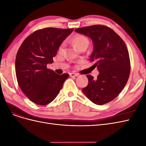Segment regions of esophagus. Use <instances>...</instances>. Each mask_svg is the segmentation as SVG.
Wrapping results in <instances>:
<instances>
[{
    "instance_id": "1",
    "label": "esophagus",
    "mask_w": 146,
    "mask_h": 146,
    "mask_svg": "<svg viewBox=\"0 0 146 146\" xmlns=\"http://www.w3.org/2000/svg\"><path fill=\"white\" fill-rule=\"evenodd\" d=\"M70 77H77L78 76V74L76 73H70L69 74Z\"/></svg>"
}]
</instances>
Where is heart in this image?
Returning a JSON list of instances; mask_svg holds the SVG:
<instances>
[{
	"label": "heart",
	"mask_w": 146,
	"mask_h": 146,
	"mask_svg": "<svg viewBox=\"0 0 146 146\" xmlns=\"http://www.w3.org/2000/svg\"><path fill=\"white\" fill-rule=\"evenodd\" d=\"M72 42L80 50L83 47L87 48L90 43L89 39H88L86 36L81 35H76V36L72 39ZM64 46V43L61 44L60 46L59 47L60 52L63 50Z\"/></svg>",
	"instance_id": "b5f03b06"
}]
</instances>
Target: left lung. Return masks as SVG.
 <instances>
[{
	"label": "left lung",
	"instance_id": "1",
	"mask_svg": "<svg viewBox=\"0 0 146 146\" xmlns=\"http://www.w3.org/2000/svg\"><path fill=\"white\" fill-rule=\"evenodd\" d=\"M91 39L93 51L90 61H95L99 74L97 79L87 75L88 84L83 93L92 102L102 105L110 102L119 94L129 80L130 62L125 42L107 26L91 25L75 30Z\"/></svg>",
	"mask_w": 146,
	"mask_h": 146
}]
</instances>
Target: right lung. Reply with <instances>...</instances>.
Here are the masks:
<instances>
[{
  "label": "right lung",
  "instance_id": "obj_1",
  "mask_svg": "<svg viewBox=\"0 0 146 146\" xmlns=\"http://www.w3.org/2000/svg\"><path fill=\"white\" fill-rule=\"evenodd\" d=\"M73 29L46 28L35 31L23 41L17 52L15 70L17 83L35 104L45 105L54 100L69 75H59L47 68Z\"/></svg>",
  "mask_w": 146,
  "mask_h": 146
}]
</instances>
